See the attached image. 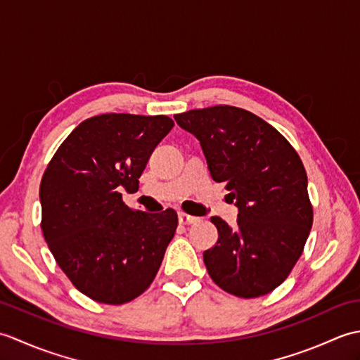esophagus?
I'll return each instance as SVG.
<instances>
[{
    "label": "esophagus",
    "mask_w": 360,
    "mask_h": 360,
    "mask_svg": "<svg viewBox=\"0 0 360 360\" xmlns=\"http://www.w3.org/2000/svg\"><path fill=\"white\" fill-rule=\"evenodd\" d=\"M178 218H179V223H181V224H186V226L195 224V223H198V221H200V218L192 217V215H187V213H182V212L179 213Z\"/></svg>",
    "instance_id": "esophagus-1"
}]
</instances>
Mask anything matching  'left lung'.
Here are the masks:
<instances>
[{"label": "left lung", "mask_w": 360, "mask_h": 360, "mask_svg": "<svg viewBox=\"0 0 360 360\" xmlns=\"http://www.w3.org/2000/svg\"><path fill=\"white\" fill-rule=\"evenodd\" d=\"M201 143L209 172L226 182L236 227L212 217L217 246L204 252L212 280L243 298L269 294L286 280L312 226L308 176L277 129L255 114L218 105L174 116Z\"/></svg>", "instance_id": "left-lung-1"}]
</instances>
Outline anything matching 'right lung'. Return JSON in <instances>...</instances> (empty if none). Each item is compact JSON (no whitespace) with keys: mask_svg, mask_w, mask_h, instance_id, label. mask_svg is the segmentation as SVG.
Segmentation results:
<instances>
[{"mask_svg":"<svg viewBox=\"0 0 360 360\" xmlns=\"http://www.w3.org/2000/svg\"><path fill=\"white\" fill-rule=\"evenodd\" d=\"M167 116L102 114L83 120L60 145L40 184L41 231L57 264L82 294L122 304L155 280L178 227L173 209L131 210L120 190L137 192Z\"/></svg>","mask_w":360,"mask_h":360,"instance_id":"right-lung-1","label":"right lung"}]
</instances>
